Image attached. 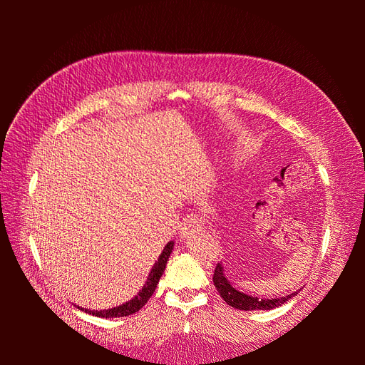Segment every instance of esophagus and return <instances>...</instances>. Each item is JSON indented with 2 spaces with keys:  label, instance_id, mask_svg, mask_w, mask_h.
Instances as JSON below:
<instances>
[{
  "label": "esophagus",
  "instance_id": "1",
  "mask_svg": "<svg viewBox=\"0 0 365 365\" xmlns=\"http://www.w3.org/2000/svg\"><path fill=\"white\" fill-rule=\"evenodd\" d=\"M204 217L202 216H200V215H189V216H185L184 219H182V222H181V235L182 236H185V235H189L192 230H195V228H202L204 227Z\"/></svg>",
  "mask_w": 365,
  "mask_h": 365
}]
</instances>
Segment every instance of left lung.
<instances>
[{
    "mask_svg": "<svg viewBox=\"0 0 365 365\" xmlns=\"http://www.w3.org/2000/svg\"><path fill=\"white\" fill-rule=\"evenodd\" d=\"M213 283L220 297L225 300V303L235 309H240V311H268V309L282 306L283 303L288 302L289 298L297 295V292H292L286 297L271 298V300H268V298H257V297L247 295L244 292H239L227 280V277L224 275V267L220 263H217L215 268Z\"/></svg>",
    "mask_w": 365,
    "mask_h": 365,
    "instance_id": "obj_1",
    "label": "left lung"
}]
</instances>
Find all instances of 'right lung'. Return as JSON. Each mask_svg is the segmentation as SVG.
Returning a JSON list of instances; mask_svg holds the SVG:
<instances>
[{
	"label": "right lung",
	"mask_w": 365,
	"mask_h": 365,
	"mask_svg": "<svg viewBox=\"0 0 365 365\" xmlns=\"http://www.w3.org/2000/svg\"><path fill=\"white\" fill-rule=\"evenodd\" d=\"M173 250V242H169L168 245L164 247L163 252L160 254L158 260L155 262V264H153L152 269H150V274L149 277L145 283V286H143L141 291L132 298V300L126 302L125 304H120L117 307H113V309H106V311H90V309H83V311L86 314H91V315H96V317H102V318H115V317H128V315H132L138 312L140 309L145 306L148 303L149 298L152 297V294L155 292V288L157 284L161 279V275L164 272V268H165V263H168V259L170 256V252ZM82 309V307H81Z\"/></svg>",
	"instance_id": "1"
}]
</instances>
